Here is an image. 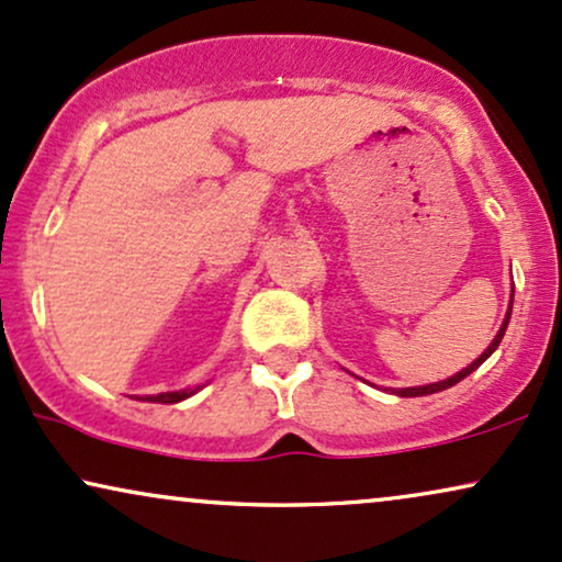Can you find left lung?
Instances as JSON below:
<instances>
[{
  "label": "left lung",
  "instance_id": "left-lung-1",
  "mask_svg": "<svg viewBox=\"0 0 562 562\" xmlns=\"http://www.w3.org/2000/svg\"><path fill=\"white\" fill-rule=\"evenodd\" d=\"M510 310H514V289H510V304H508V313H505V317H503V325H501V330H497V336L493 338V344H490L487 349H484L482 355L476 357L472 364H469V367H463L461 372H456V375H450V378H446V380H440V383H429V385H414V387H391V393H396V396H401V398H414V396H429V393H440V391H446V387H450V385L461 383V380L472 375V372H474L476 367H480L482 362H487L490 355H493V351L497 349V346H501L503 336H505V328H508V321H510Z\"/></svg>",
  "mask_w": 562,
  "mask_h": 562
}]
</instances>
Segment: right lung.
I'll list each match as a JSON object with an SVG mask.
<instances>
[{
  "label": "right lung",
  "instance_id": "add662e5",
  "mask_svg": "<svg viewBox=\"0 0 562 562\" xmlns=\"http://www.w3.org/2000/svg\"><path fill=\"white\" fill-rule=\"evenodd\" d=\"M203 385L198 387H184V391H166V393H158V396H145L143 401H150V404H179V401L195 396Z\"/></svg>",
  "mask_w": 562,
  "mask_h": 562
}]
</instances>
